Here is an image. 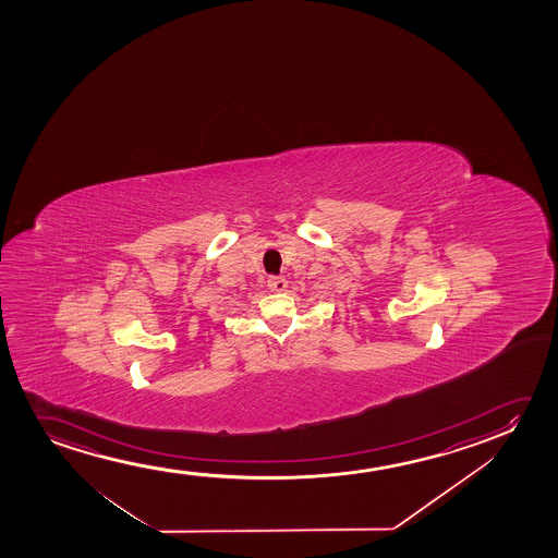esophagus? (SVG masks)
Listing matches in <instances>:
<instances>
[{
	"instance_id": "obj_1",
	"label": "esophagus",
	"mask_w": 558,
	"mask_h": 558,
	"mask_svg": "<svg viewBox=\"0 0 558 558\" xmlns=\"http://www.w3.org/2000/svg\"><path fill=\"white\" fill-rule=\"evenodd\" d=\"M267 283L270 291H283L288 288V280L283 276H270Z\"/></svg>"
}]
</instances>
